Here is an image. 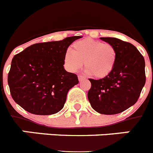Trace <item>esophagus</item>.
I'll use <instances>...</instances> for the list:
<instances>
[{"instance_id": "obj_1", "label": "esophagus", "mask_w": 153, "mask_h": 153, "mask_svg": "<svg viewBox=\"0 0 153 153\" xmlns=\"http://www.w3.org/2000/svg\"><path fill=\"white\" fill-rule=\"evenodd\" d=\"M78 79H79V82H81L82 80H84V79H86V77H85V76H82V75H79V76H78Z\"/></svg>"}]
</instances>
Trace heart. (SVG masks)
<instances>
[{
  "label": "heart",
  "mask_w": 153,
  "mask_h": 153,
  "mask_svg": "<svg viewBox=\"0 0 153 153\" xmlns=\"http://www.w3.org/2000/svg\"><path fill=\"white\" fill-rule=\"evenodd\" d=\"M117 58V51L112 44L86 38L73 44L71 51L65 53L63 62L70 72H78L84 63L86 74L103 78L113 71Z\"/></svg>",
  "instance_id": "obj_1"
}]
</instances>
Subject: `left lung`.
Returning a JSON list of instances; mask_svg holds the SVG:
<instances>
[{"instance_id":"obj_1","label":"left lung","mask_w":153,"mask_h":153,"mask_svg":"<svg viewBox=\"0 0 153 153\" xmlns=\"http://www.w3.org/2000/svg\"><path fill=\"white\" fill-rule=\"evenodd\" d=\"M110 44L117 53L115 67L107 76L89 79L91 88L89 102L95 111L105 115L122 113L133 106L146 83L145 60L130 43L114 37H100Z\"/></svg>"}]
</instances>
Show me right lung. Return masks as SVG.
Listing matches in <instances>:
<instances>
[{"instance_id": "1", "label": "right lung", "mask_w": 153, "mask_h": 153, "mask_svg": "<svg viewBox=\"0 0 153 153\" xmlns=\"http://www.w3.org/2000/svg\"><path fill=\"white\" fill-rule=\"evenodd\" d=\"M81 37L35 44L13 56L7 81L19 106L35 115L63 109L68 91L79 83L77 76L64 69L63 58L69 46Z\"/></svg>"}]
</instances>
